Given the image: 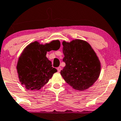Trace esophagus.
<instances>
[{
	"label": "esophagus",
	"mask_w": 121,
	"mask_h": 121,
	"mask_svg": "<svg viewBox=\"0 0 121 121\" xmlns=\"http://www.w3.org/2000/svg\"><path fill=\"white\" fill-rule=\"evenodd\" d=\"M57 71L58 72H60V71H61V68L59 67L57 68Z\"/></svg>",
	"instance_id": "esophagus-1"
}]
</instances>
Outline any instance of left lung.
<instances>
[{
	"label": "left lung",
	"instance_id": "1",
	"mask_svg": "<svg viewBox=\"0 0 121 121\" xmlns=\"http://www.w3.org/2000/svg\"><path fill=\"white\" fill-rule=\"evenodd\" d=\"M63 61L65 66L60 72L64 80L75 90L84 91L98 80L101 64L87 41L80 39L63 41Z\"/></svg>",
	"mask_w": 121,
	"mask_h": 121
}]
</instances>
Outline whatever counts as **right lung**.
I'll list each match as a JSON object with an SVG mask.
<instances>
[{"label": "right lung", "mask_w": 121, "mask_h": 121, "mask_svg": "<svg viewBox=\"0 0 121 121\" xmlns=\"http://www.w3.org/2000/svg\"><path fill=\"white\" fill-rule=\"evenodd\" d=\"M59 43L58 40H53L41 44L35 41L24 49L18 58L17 70L19 82L26 89L39 90L57 72L46 55L48 52L59 49Z\"/></svg>", "instance_id": "1"}]
</instances>
